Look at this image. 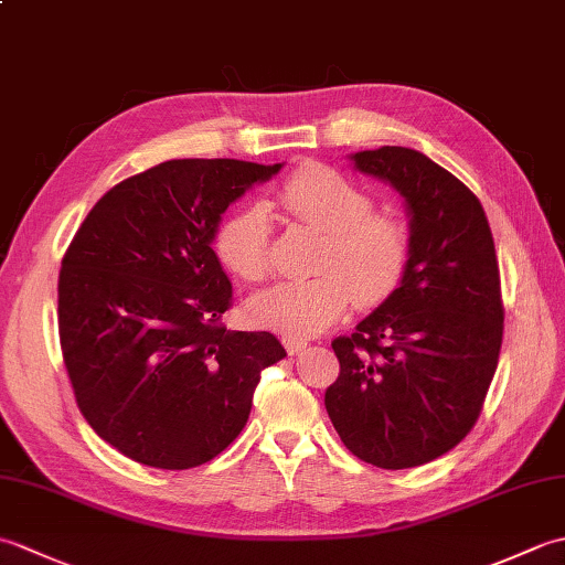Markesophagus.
<instances>
[{
  "label": "esophagus",
  "instance_id": "34e87169",
  "mask_svg": "<svg viewBox=\"0 0 565 565\" xmlns=\"http://www.w3.org/2000/svg\"><path fill=\"white\" fill-rule=\"evenodd\" d=\"M281 342H284V347H286V352H289L291 356L298 354V352H303L306 347H308L306 340H296V338H281Z\"/></svg>",
  "mask_w": 565,
  "mask_h": 565
}]
</instances>
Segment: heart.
<instances>
[{"label": "heart", "instance_id": "obj_1", "mask_svg": "<svg viewBox=\"0 0 565 565\" xmlns=\"http://www.w3.org/2000/svg\"><path fill=\"white\" fill-rule=\"evenodd\" d=\"M279 203L296 223L322 233L318 276L281 281L249 298V316L286 338H310L338 320L352 296L374 308L403 284L413 259V233L403 218L374 211V199L352 179L326 164H303L279 189ZM215 252L235 276L262 281L271 271V227L262 206L227 218Z\"/></svg>", "mask_w": 565, "mask_h": 565}]
</instances>
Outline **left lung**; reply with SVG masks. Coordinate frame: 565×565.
Listing matches in <instances>:
<instances>
[{"mask_svg":"<svg viewBox=\"0 0 565 565\" xmlns=\"http://www.w3.org/2000/svg\"><path fill=\"white\" fill-rule=\"evenodd\" d=\"M352 160L405 199L413 259L398 291L332 340L326 407L356 459L398 471L454 449L481 415L505 328L500 269L481 201L451 172L398 146Z\"/></svg>","mask_w":565,"mask_h":565,"instance_id":"1","label":"left lung"}]
</instances>
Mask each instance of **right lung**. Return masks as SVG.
<instances>
[{
  "instance_id": "obj_1",
  "label": "right lung",
  "mask_w": 565,
  "mask_h": 565,
  "mask_svg": "<svg viewBox=\"0 0 565 565\" xmlns=\"http://www.w3.org/2000/svg\"><path fill=\"white\" fill-rule=\"evenodd\" d=\"M281 164L170 160L106 191L63 257L57 330L84 419L142 466L184 471L243 431L271 332L221 318L233 286L211 247L221 215Z\"/></svg>"
}]
</instances>
